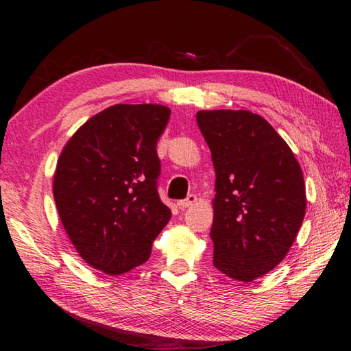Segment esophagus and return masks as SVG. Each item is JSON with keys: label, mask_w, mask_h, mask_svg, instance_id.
I'll return each instance as SVG.
<instances>
[{"label": "esophagus", "mask_w": 351, "mask_h": 351, "mask_svg": "<svg viewBox=\"0 0 351 351\" xmlns=\"http://www.w3.org/2000/svg\"><path fill=\"white\" fill-rule=\"evenodd\" d=\"M195 203H197V195L190 193L186 199H181V201H178V207H180V209H182V210H184V209H187V207L193 206Z\"/></svg>", "instance_id": "obj_1"}]
</instances>
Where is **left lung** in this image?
<instances>
[{"label": "left lung", "instance_id": "obj_1", "mask_svg": "<svg viewBox=\"0 0 351 351\" xmlns=\"http://www.w3.org/2000/svg\"><path fill=\"white\" fill-rule=\"evenodd\" d=\"M215 167L213 266L252 282L288 254L306 210L302 169L271 123L246 110L198 111Z\"/></svg>", "mask_w": 351, "mask_h": 351}]
</instances>
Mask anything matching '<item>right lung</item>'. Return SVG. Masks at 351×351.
<instances>
[{
    "label": "right lung",
    "instance_id": "obj_1",
    "mask_svg": "<svg viewBox=\"0 0 351 351\" xmlns=\"http://www.w3.org/2000/svg\"><path fill=\"white\" fill-rule=\"evenodd\" d=\"M164 105L119 104L77 130L57 161L58 217L80 257L119 276L145 263L171 212L158 195Z\"/></svg>",
    "mask_w": 351,
    "mask_h": 351
}]
</instances>
